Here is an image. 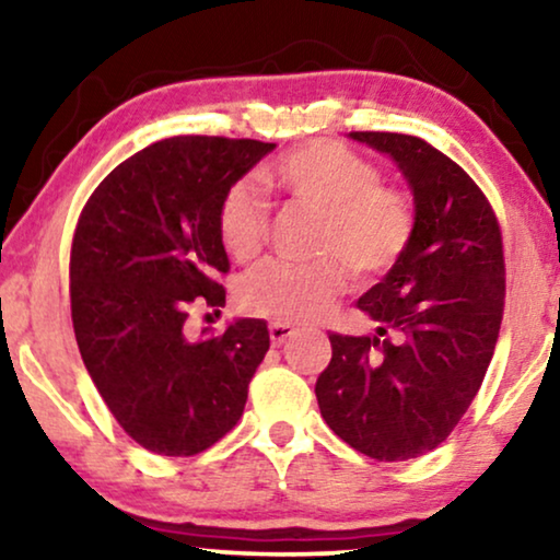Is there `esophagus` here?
Instances as JSON below:
<instances>
[{
    "instance_id": "esophagus-1",
    "label": "esophagus",
    "mask_w": 560,
    "mask_h": 560,
    "mask_svg": "<svg viewBox=\"0 0 560 560\" xmlns=\"http://www.w3.org/2000/svg\"><path fill=\"white\" fill-rule=\"evenodd\" d=\"M293 334H295V326H290V324H270V341H272V347H280V343H285Z\"/></svg>"
}]
</instances>
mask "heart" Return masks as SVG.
Segmentation results:
<instances>
[{"label": "heart", "instance_id": "obj_1", "mask_svg": "<svg viewBox=\"0 0 560 560\" xmlns=\"http://www.w3.org/2000/svg\"><path fill=\"white\" fill-rule=\"evenodd\" d=\"M267 186L298 206L320 213L316 252L324 259L293 265L270 259L244 275L240 305L252 316L278 324L316 320L339 301L349 275L374 282L393 270L416 236L412 196L382 183L380 167L334 140H311L275 160L265 171ZM221 247L236 262H249L270 236V203L247 180L234 183L217 209Z\"/></svg>", "mask_w": 560, "mask_h": 560}]
</instances>
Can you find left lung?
<instances>
[{"label": "left lung", "instance_id": "obj_1", "mask_svg": "<svg viewBox=\"0 0 560 560\" xmlns=\"http://www.w3.org/2000/svg\"><path fill=\"white\" fill-rule=\"evenodd\" d=\"M351 137L400 165L416 236L357 301L377 334H328L331 362L316 397L328 428L359 454L408 462L448 439L485 382L504 313L502 229L485 190L431 142L400 132Z\"/></svg>", "mask_w": 560, "mask_h": 560}]
</instances>
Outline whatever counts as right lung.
<instances>
[{
    "mask_svg": "<svg viewBox=\"0 0 560 560\" xmlns=\"http://www.w3.org/2000/svg\"><path fill=\"white\" fill-rule=\"evenodd\" d=\"M272 142L180 135L119 163L83 206L71 244V318L83 364L129 439L196 456L232 431L270 349L267 324L234 320L190 341L194 305L224 308L221 196Z\"/></svg>",
    "mask_w": 560,
    "mask_h": 560,
    "instance_id": "add662e5",
    "label": "right lung"
}]
</instances>
